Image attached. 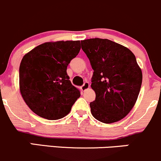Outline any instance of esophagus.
I'll return each instance as SVG.
<instances>
[{
  "label": "esophagus",
  "mask_w": 161,
  "mask_h": 161,
  "mask_svg": "<svg viewBox=\"0 0 161 161\" xmlns=\"http://www.w3.org/2000/svg\"><path fill=\"white\" fill-rule=\"evenodd\" d=\"M89 87H90L89 83V82H85L83 86H82V87H81V90H82V92H85V91H86V90H87V89H89Z\"/></svg>",
  "instance_id": "1"
}]
</instances>
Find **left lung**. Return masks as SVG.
I'll return each mask as SVG.
<instances>
[{"mask_svg":"<svg viewBox=\"0 0 161 161\" xmlns=\"http://www.w3.org/2000/svg\"><path fill=\"white\" fill-rule=\"evenodd\" d=\"M82 49L94 70L92 89L95 100L91 112L102 123L117 122L135 105L142 83V72L133 53L108 39L82 40Z\"/></svg>","mask_w":161,"mask_h":161,"instance_id":"8db88e82","label":"left lung"}]
</instances>
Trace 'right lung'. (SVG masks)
Wrapping results in <instances>:
<instances>
[{
    "mask_svg": "<svg viewBox=\"0 0 161 161\" xmlns=\"http://www.w3.org/2000/svg\"><path fill=\"white\" fill-rule=\"evenodd\" d=\"M79 40L47 42L26 53L19 69L20 94L40 117H65L80 97L66 73L70 61L79 53Z\"/></svg>",
    "mask_w": 161,
    "mask_h": 161,
    "instance_id": "obj_1",
    "label": "right lung"
}]
</instances>
